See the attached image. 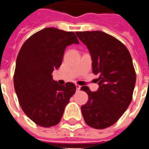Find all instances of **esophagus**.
<instances>
[{
	"mask_svg": "<svg viewBox=\"0 0 149 149\" xmlns=\"http://www.w3.org/2000/svg\"><path fill=\"white\" fill-rule=\"evenodd\" d=\"M76 88H77V90L79 91L81 89V86L80 85H78V84H76Z\"/></svg>",
	"mask_w": 149,
	"mask_h": 149,
	"instance_id": "34e87169",
	"label": "esophagus"
}]
</instances>
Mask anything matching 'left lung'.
Returning a JSON list of instances; mask_svg holds the SVG:
<instances>
[{
    "label": "left lung",
    "instance_id": "8db88e82",
    "mask_svg": "<svg viewBox=\"0 0 149 149\" xmlns=\"http://www.w3.org/2000/svg\"><path fill=\"white\" fill-rule=\"evenodd\" d=\"M87 46L92 67L99 88L92 92L87 86L88 100L81 106L88 126L104 129L117 121L131 103L136 84V72L128 49L120 40L101 31L76 32Z\"/></svg>",
    "mask_w": 149,
    "mask_h": 149
}]
</instances>
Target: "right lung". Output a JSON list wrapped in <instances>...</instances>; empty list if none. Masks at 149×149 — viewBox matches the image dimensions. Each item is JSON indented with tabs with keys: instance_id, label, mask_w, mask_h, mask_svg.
Instances as JSON below:
<instances>
[{
	"instance_id": "1",
	"label": "right lung",
	"mask_w": 149,
	"mask_h": 149,
	"mask_svg": "<svg viewBox=\"0 0 149 149\" xmlns=\"http://www.w3.org/2000/svg\"><path fill=\"white\" fill-rule=\"evenodd\" d=\"M72 44H79L74 33L46 28L31 36L18 53L15 91L22 110L39 126L57 125L76 92L74 84L61 85L52 75L61 65L66 47Z\"/></svg>"
}]
</instances>
